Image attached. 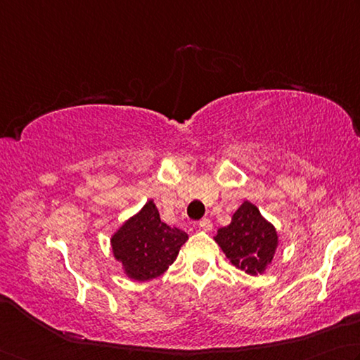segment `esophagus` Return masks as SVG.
Listing matches in <instances>:
<instances>
[{"label": "esophagus", "instance_id": "1", "mask_svg": "<svg viewBox=\"0 0 360 360\" xmlns=\"http://www.w3.org/2000/svg\"><path fill=\"white\" fill-rule=\"evenodd\" d=\"M199 228L202 229V231H205V232H209L212 229V221H210L209 218H202L199 221Z\"/></svg>", "mask_w": 360, "mask_h": 360}]
</instances>
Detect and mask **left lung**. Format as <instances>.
<instances>
[{"instance_id": "1", "label": "left lung", "mask_w": 360, "mask_h": 360, "mask_svg": "<svg viewBox=\"0 0 360 360\" xmlns=\"http://www.w3.org/2000/svg\"><path fill=\"white\" fill-rule=\"evenodd\" d=\"M213 240L238 270L248 275L266 274L274 261L280 236L275 226L261 215L257 207L245 200L231 218V223L217 231Z\"/></svg>"}]
</instances>
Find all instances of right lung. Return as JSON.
Returning a JSON list of instances; mask_svg holds the SVG:
<instances>
[{
	"mask_svg": "<svg viewBox=\"0 0 360 360\" xmlns=\"http://www.w3.org/2000/svg\"><path fill=\"white\" fill-rule=\"evenodd\" d=\"M186 240V232L161 221L153 199H150L113 232L110 248L128 278L148 281L172 266Z\"/></svg>",
	"mask_w": 360,
	"mask_h": 360,
	"instance_id": "obj_1",
	"label": "right lung"
}]
</instances>
